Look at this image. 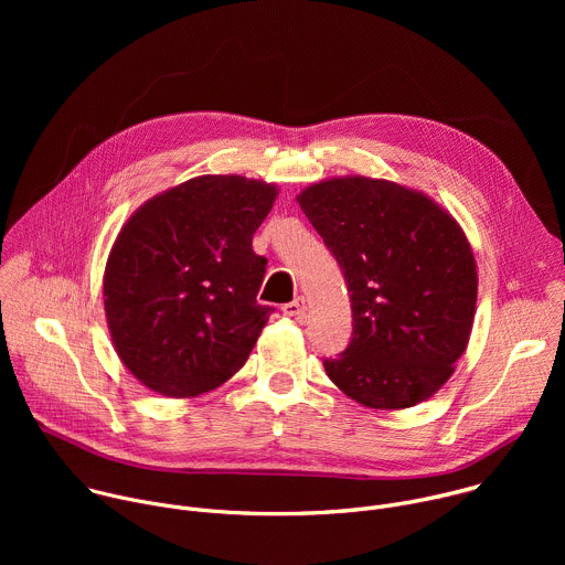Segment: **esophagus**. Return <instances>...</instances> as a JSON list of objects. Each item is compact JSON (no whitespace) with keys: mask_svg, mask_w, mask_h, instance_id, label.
I'll return each mask as SVG.
<instances>
[{"mask_svg":"<svg viewBox=\"0 0 565 565\" xmlns=\"http://www.w3.org/2000/svg\"><path fill=\"white\" fill-rule=\"evenodd\" d=\"M284 315L292 317V319H306V299L303 297H295L292 301L284 303Z\"/></svg>","mask_w":565,"mask_h":565,"instance_id":"1","label":"esophagus"}]
</instances>
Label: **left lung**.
<instances>
[{
  "label": "left lung",
  "instance_id": "1",
  "mask_svg": "<svg viewBox=\"0 0 565 565\" xmlns=\"http://www.w3.org/2000/svg\"><path fill=\"white\" fill-rule=\"evenodd\" d=\"M297 203L351 292L353 338L327 375L369 409L429 399L473 327L476 259L458 221L420 190L358 174L312 183Z\"/></svg>",
  "mask_w": 565,
  "mask_h": 565
}]
</instances>
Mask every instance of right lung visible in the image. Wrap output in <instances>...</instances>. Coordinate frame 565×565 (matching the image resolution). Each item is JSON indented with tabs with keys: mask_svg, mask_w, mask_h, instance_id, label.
<instances>
[{
	"mask_svg": "<svg viewBox=\"0 0 565 565\" xmlns=\"http://www.w3.org/2000/svg\"><path fill=\"white\" fill-rule=\"evenodd\" d=\"M279 188L203 174L145 201L120 227L103 277L114 349L168 397H196L246 364L270 306L257 303L266 257L253 234Z\"/></svg>",
	"mask_w": 565,
	"mask_h": 565,
	"instance_id": "1",
	"label": "right lung"
}]
</instances>
